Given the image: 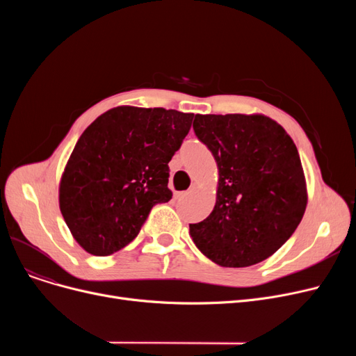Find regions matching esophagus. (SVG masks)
I'll return each instance as SVG.
<instances>
[{
  "label": "esophagus",
  "instance_id": "34e87169",
  "mask_svg": "<svg viewBox=\"0 0 356 356\" xmlns=\"http://www.w3.org/2000/svg\"><path fill=\"white\" fill-rule=\"evenodd\" d=\"M188 193H189V192H176V193H175V197H176V199H183V197L188 196Z\"/></svg>",
  "mask_w": 356,
  "mask_h": 356
}]
</instances>
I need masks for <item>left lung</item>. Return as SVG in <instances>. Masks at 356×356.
<instances>
[{"instance_id":"8db88e82","label":"left lung","mask_w":356,"mask_h":356,"mask_svg":"<svg viewBox=\"0 0 356 356\" xmlns=\"http://www.w3.org/2000/svg\"><path fill=\"white\" fill-rule=\"evenodd\" d=\"M193 129L219 173L213 211L189 225L193 242L218 266L258 264L282 248L307 207L297 147L261 114H196Z\"/></svg>"}]
</instances>
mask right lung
<instances>
[{
    "mask_svg": "<svg viewBox=\"0 0 356 356\" xmlns=\"http://www.w3.org/2000/svg\"><path fill=\"white\" fill-rule=\"evenodd\" d=\"M193 114L117 106L93 121L66 163L59 207L73 238L89 254L111 255L133 241L156 203L172 199L168 161Z\"/></svg>",
    "mask_w": 356,
    "mask_h": 356,
    "instance_id": "1",
    "label": "right lung"
}]
</instances>
